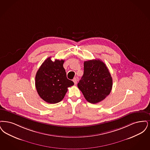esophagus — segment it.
Here are the masks:
<instances>
[{
	"instance_id": "esophagus-1",
	"label": "esophagus",
	"mask_w": 150,
	"mask_h": 150,
	"mask_svg": "<svg viewBox=\"0 0 150 150\" xmlns=\"http://www.w3.org/2000/svg\"><path fill=\"white\" fill-rule=\"evenodd\" d=\"M73 81L75 85H76V84H77V79L76 78H73Z\"/></svg>"
}]
</instances>
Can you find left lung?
<instances>
[{"label": "left lung", "mask_w": 150, "mask_h": 150, "mask_svg": "<svg viewBox=\"0 0 150 150\" xmlns=\"http://www.w3.org/2000/svg\"><path fill=\"white\" fill-rule=\"evenodd\" d=\"M77 86L88 102L96 104L110 94L112 79L103 62L88 60L84 62L83 75Z\"/></svg>", "instance_id": "1"}]
</instances>
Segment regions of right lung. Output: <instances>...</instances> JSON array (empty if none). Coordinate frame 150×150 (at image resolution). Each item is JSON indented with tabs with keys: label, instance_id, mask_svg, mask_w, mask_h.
Returning <instances> with one entry per match:
<instances>
[{
	"label": "right lung",
	"instance_id": "obj_1",
	"mask_svg": "<svg viewBox=\"0 0 150 150\" xmlns=\"http://www.w3.org/2000/svg\"><path fill=\"white\" fill-rule=\"evenodd\" d=\"M64 60L52 62L51 57L46 59L36 73L35 86L37 92L47 103L56 104L64 98L68 88L74 85L67 78L63 67Z\"/></svg>",
	"mask_w": 150,
	"mask_h": 150
}]
</instances>
